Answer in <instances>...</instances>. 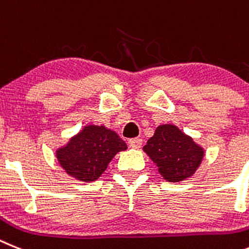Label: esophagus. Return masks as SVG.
Wrapping results in <instances>:
<instances>
[{"label":"esophagus","mask_w":249,"mask_h":249,"mask_svg":"<svg viewBox=\"0 0 249 249\" xmlns=\"http://www.w3.org/2000/svg\"><path fill=\"white\" fill-rule=\"evenodd\" d=\"M142 144V140L140 138H134V139L129 140V146L134 149H139Z\"/></svg>","instance_id":"esophagus-1"}]
</instances>
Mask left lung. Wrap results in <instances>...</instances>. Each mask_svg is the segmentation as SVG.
I'll use <instances>...</instances> for the list:
<instances>
[{
  "instance_id": "8db88e82",
  "label": "left lung",
  "mask_w": 249,
  "mask_h": 249,
  "mask_svg": "<svg viewBox=\"0 0 249 249\" xmlns=\"http://www.w3.org/2000/svg\"><path fill=\"white\" fill-rule=\"evenodd\" d=\"M144 151L168 181H180L193 176L204 155L202 148L174 125L158 126Z\"/></svg>"
}]
</instances>
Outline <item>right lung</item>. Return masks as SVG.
<instances>
[{"label":"right lung","mask_w":249,"mask_h":249,"mask_svg":"<svg viewBox=\"0 0 249 249\" xmlns=\"http://www.w3.org/2000/svg\"><path fill=\"white\" fill-rule=\"evenodd\" d=\"M126 144L116 133L104 126L89 125L69 144L59 149L56 157L68 174L79 180L94 181L105 172L107 164Z\"/></svg>","instance_id":"add662e5"}]
</instances>
